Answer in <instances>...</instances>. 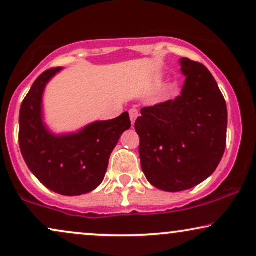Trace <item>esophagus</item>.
<instances>
[{
	"label": "esophagus",
	"mask_w": 256,
	"mask_h": 256,
	"mask_svg": "<svg viewBox=\"0 0 256 256\" xmlns=\"http://www.w3.org/2000/svg\"><path fill=\"white\" fill-rule=\"evenodd\" d=\"M129 116H130L132 124H134L135 121H136L138 116V112L136 109H130V110H129Z\"/></svg>",
	"instance_id": "34e87169"
}]
</instances>
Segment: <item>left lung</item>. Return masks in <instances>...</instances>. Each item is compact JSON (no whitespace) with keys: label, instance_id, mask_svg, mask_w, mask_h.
<instances>
[{"label":"left lung","instance_id":"8db88e82","mask_svg":"<svg viewBox=\"0 0 256 256\" xmlns=\"http://www.w3.org/2000/svg\"><path fill=\"white\" fill-rule=\"evenodd\" d=\"M186 76L182 94L141 109L135 121L141 168L167 192L188 190L215 172L226 150V100L200 62L180 59Z\"/></svg>","mask_w":256,"mask_h":256}]
</instances>
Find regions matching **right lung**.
Wrapping results in <instances>:
<instances>
[{"mask_svg":"<svg viewBox=\"0 0 256 256\" xmlns=\"http://www.w3.org/2000/svg\"><path fill=\"white\" fill-rule=\"evenodd\" d=\"M62 70L41 74L20 109L18 144L28 168L47 188L62 196H80L94 190L103 182L110 154L120 136L130 128L126 112L109 121H97L78 133L54 135L42 122L41 100L46 84Z\"/></svg>","mask_w":256,"mask_h":256,"instance_id":"right-lung-1","label":"right lung"}]
</instances>
